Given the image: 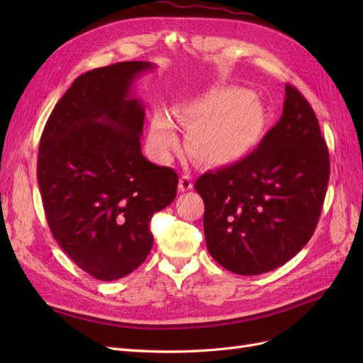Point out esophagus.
<instances>
[{"mask_svg":"<svg viewBox=\"0 0 363 363\" xmlns=\"http://www.w3.org/2000/svg\"><path fill=\"white\" fill-rule=\"evenodd\" d=\"M194 188V183H192V177L189 174H183L180 177V182H179V189L182 192H186V191H191Z\"/></svg>","mask_w":363,"mask_h":363,"instance_id":"esophagus-1","label":"esophagus"}]
</instances>
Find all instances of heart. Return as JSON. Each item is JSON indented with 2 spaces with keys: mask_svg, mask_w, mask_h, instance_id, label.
Wrapping results in <instances>:
<instances>
[{
  "mask_svg": "<svg viewBox=\"0 0 363 363\" xmlns=\"http://www.w3.org/2000/svg\"><path fill=\"white\" fill-rule=\"evenodd\" d=\"M179 123L188 130L186 147L207 164H230L245 159L257 148L268 128L265 106L244 87H218L174 108ZM148 144L160 159L179 147L171 118L159 112L150 125Z\"/></svg>",
  "mask_w": 363,
  "mask_h": 363,
  "instance_id": "heart-1",
  "label": "heart"
}]
</instances>
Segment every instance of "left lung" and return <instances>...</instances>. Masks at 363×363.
Masks as SVG:
<instances>
[{
    "label": "left lung",
    "mask_w": 363,
    "mask_h": 363,
    "mask_svg": "<svg viewBox=\"0 0 363 363\" xmlns=\"http://www.w3.org/2000/svg\"><path fill=\"white\" fill-rule=\"evenodd\" d=\"M283 115L245 159L195 182L211 256L240 276L292 259L312 238L325 199L330 156L309 101L286 84Z\"/></svg>",
    "instance_id": "8db88e82"
}]
</instances>
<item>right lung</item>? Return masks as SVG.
<instances>
[{"mask_svg": "<svg viewBox=\"0 0 363 363\" xmlns=\"http://www.w3.org/2000/svg\"><path fill=\"white\" fill-rule=\"evenodd\" d=\"M150 62L80 75L42 131L38 183L54 239L77 267L112 281L150 255L152 215L177 195L179 175L140 151L144 106L130 95Z\"/></svg>", "mask_w": 363, "mask_h": 363, "instance_id": "1", "label": "right lung"}]
</instances>
